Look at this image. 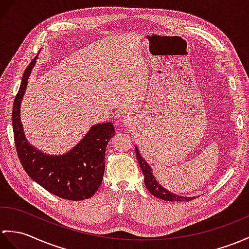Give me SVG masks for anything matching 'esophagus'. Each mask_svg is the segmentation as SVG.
I'll use <instances>...</instances> for the list:
<instances>
[{"instance_id": "obj_1", "label": "esophagus", "mask_w": 249, "mask_h": 249, "mask_svg": "<svg viewBox=\"0 0 249 249\" xmlns=\"http://www.w3.org/2000/svg\"><path fill=\"white\" fill-rule=\"evenodd\" d=\"M124 123H125L126 125H130L131 120H130L129 118H126V119H124Z\"/></svg>"}]
</instances>
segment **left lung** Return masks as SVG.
<instances>
[{"label":"left lung","mask_w":249,"mask_h":249,"mask_svg":"<svg viewBox=\"0 0 249 249\" xmlns=\"http://www.w3.org/2000/svg\"><path fill=\"white\" fill-rule=\"evenodd\" d=\"M136 156H137V160L138 163L140 164V167L142 170V173L144 175V184L149 191V193L152 195L156 196L160 199L163 200H169V201H189L192 199V197H183V196H179L176 194H173L169 191L162 188L160 184L156 181V179L153 175V171L151 169L146 161L142 158V156H140V153H139V149L136 147Z\"/></svg>","instance_id":"left-lung-1"}]
</instances>
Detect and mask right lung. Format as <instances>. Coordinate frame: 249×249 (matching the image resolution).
<instances>
[{
    "label": "right lung",
    "mask_w": 249,
    "mask_h": 249,
    "mask_svg": "<svg viewBox=\"0 0 249 249\" xmlns=\"http://www.w3.org/2000/svg\"><path fill=\"white\" fill-rule=\"evenodd\" d=\"M36 62L34 58L23 74L13 108V129L17 154L23 169L33 180L50 193L69 200L90 198L101 186L105 172L106 147L115 135L111 123L92 127L71 152L52 157L39 153L27 143L20 120V104L27 80Z\"/></svg>",
    "instance_id": "add662e5"
}]
</instances>
